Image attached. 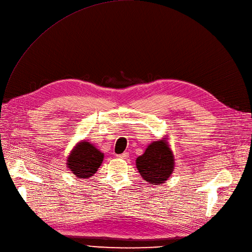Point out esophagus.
<instances>
[{
    "mask_svg": "<svg viewBox=\"0 0 252 252\" xmlns=\"http://www.w3.org/2000/svg\"><path fill=\"white\" fill-rule=\"evenodd\" d=\"M116 157L120 158V159H126V158L128 157V153L125 152V153H123V154H121V155H117Z\"/></svg>",
    "mask_w": 252,
    "mask_h": 252,
    "instance_id": "1",
    "label": "esophagus"
}]
</instances>
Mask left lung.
<instances>
[{
	"label": "left lung",
	"instance_id": "left-lung-1",
	"mask_svg": "<svg viewBox=\"0 0 252 252\" xmlns=\"http://www.w3.org/2000/svg\"><path fill=\"white\" fill-rule=\"evenodd\" d=\"M148 145L143 155L136 159V166L142 178L150 186H161L174 171L175 159L168 137Z\"/></svg>",
	"mask_w": 252,
	"mask_h": 252
}]
</instances>
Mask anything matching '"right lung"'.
<instances>
[{"label":"right lung","instance_id":"right-lung-1","mask_svg":"<svg viewBox=\"0 0 252 252\" xmlns=\"http://www.w3.org/2000/svg\"><path fill=\"white\" fill-rule=\"evenodd\" d=\"M104 154L87 140L80 141L66 158V168L78 178L88 179L102 164Z\"/></svg>","mask_w":252,"mask_h":252}]
</instances>
